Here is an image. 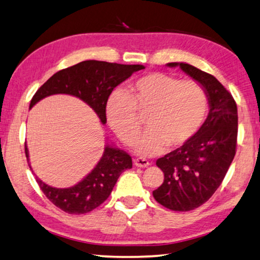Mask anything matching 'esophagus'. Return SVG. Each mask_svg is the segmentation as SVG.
<instances>
[{"instance_id": "34e87169", "label": "esophagus", "mask_w": 260, "mask_h": 260, "mask_svg": "<svg viewBox=\"0 0 260 260\" xmlns=\"http://www.w3.org/2000/svg\"><path fill=\"white\" fill-rule=\"evenodd\" d=\"M134 165L136 167H141V168H146L148 166H150V162L146 159L143 158H138L134 160Z\"/></svg>"}]
</instances>
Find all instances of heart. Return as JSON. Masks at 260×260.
<instances>
[{"label": "heart", "mask_w": 260, "mask_h": 260, "mask_svg": "<svg viewBox=\"0 0 260 260\" xmlns=\"http://www.w3.org/2000/svg\"><path fill=\"white\" fill-rule=\"evenodd\" d=\"M208 98L199 83L181 81L153 73L110 94L106 111L108 121L122 142L133 144L141 131L138 114L146 116L149 131L135 143L143 155H155L169 148H179L194 138L206 119Z\"/></svg>", "instance_id": "b5f03b06"}]
</instances>
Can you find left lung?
Listing matches in <instances>:
<instances>
[{
	"mask_svg": "<svg viewBox=\"0 0 260 260\" xmlns=\"http://www.w3.org/2000/svg\"><path fill=\"white\" fill-rule=\"evenodd\" d=\"M179 67L206 91L209 114L190 142L157 160L164 183L152 192L155 201L174 211L193 210L208 201L233 161L238 139V108L212 75L184 62Z\"/></svg>",
	"mask_w": 260,
	"mask_h": 260,
	"instance_id": "left-lung-1",
	"label": "left lung"
}]
</instances>
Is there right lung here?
Segmentation results:
<instances>
[{
	"instance_id": "obj_1",
	"label": "right lung",
	"mask_w": 260,
	"mask_h": 260,
	"mask_svg": "<svg viewBox=\"0 0 260 260\" xmlns=\"http://www.w3.org/2000/svg\"><path fill=\"white\" fill-rule=\"evenodd\" d=\"M144 69L142 64H119L106 61L86 60L60 70L49 78L34 94L30 106L53 94H69L79 98L95 111L102 124L107 122L106 106L114 88ZM25 153L29 165V155L25 144ZM29 168L31 169L30 165ZM132 168L131 155L116 146L106 145L100 161L93 171L76 185L68 188L52 187L35 176L46 198L61 210L72 215L92 211L103 204L114 188L118 177Z\"/></svg>"
}]
</instances>
